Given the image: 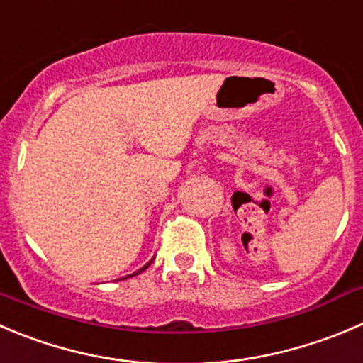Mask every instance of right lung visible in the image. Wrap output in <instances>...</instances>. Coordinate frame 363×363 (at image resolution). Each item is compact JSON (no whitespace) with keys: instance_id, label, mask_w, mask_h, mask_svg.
Wrapping results in <instances>:
<instances>
[{"instance_id":"obj_1","label":"right lung","mask_w":363,"mask_h":363,"mask_svg":"<svg viewBox=\"0 0 363 363\" xmlns=\"http://www.w3.org/2000/svg\"><path fill=\"white\" fill-rule=\"evenodd\" d=\"M154 260V259H152ZM152 260H150V262H152ZM150 262H147L145 264V266H143V267H140V269L138 271H135V273H131V275H128V277H122V279L121 280H125V279H129V277H136V275H140V273H142V271H145L147 269V267H149L150 266Z\"/></svg>"}]
</instances>
